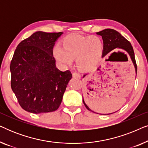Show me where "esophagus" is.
I'll use <instances>...</instances> for the list:
<instances>
[{
	"label": "esophagus",
	"instance_id": "34e87169",
	"mask_svg": "<svg viewBox=\"0 0 148 148\" xmlns=\"http://www.w3.org/2000/svg\"><path fill=\"white\" fill-rule=\"evenodd\" d=\"M73 77H75V78H80L81 75L77 72H73Z\"/></svg>",
	"mask_w": 148,
	"mask_h": 148
}]
</instances>
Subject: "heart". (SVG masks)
Listing matches in <instances>:
<instances>
[{
  "instance_id": "1",
  "label": "heart",
  "mask_w": 148,
  "mask_h": 148,
  "mask_svg": "<svg viewBox=\"0 0 148 148\" xmlns=\"http://www.w3.org/2000/svg\"><path fill=\"white\" fill-rule=\"evenodd\" d=\"M104 50L102 40L98 36H83L78 34L67 36L63 46L56 44L52 50L54 58L64 65H70L77 57L79 68L88 70L100 60Z\"/></svg>"
}]
</instances>
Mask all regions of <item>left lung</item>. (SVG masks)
<instances>
[{
  "label": "left lung",
  "instance_id": "8db88e82",
  "mask_svg": "<svg viewBox=\"0 0 148 148\" xmlns=\"http://www.w3.org/2000/svg\"><path fill=\"white\" fill-rule=\"evenodd\" d=\"M97 34L102 36L103 43H104V50H103L102 57H104L108 52L112 51L115 48H119L121 51H118V52H114L112 54H120L127 56V54H125V53H127L128 55L130 56L131 60H132L133 62V64H134L135 73L137 75V64L136 61H135V54L134 51H133V48L130 42L126 38L123 37L119 32L112 29H105L102 30V31L98 32ZM86 75H84V77ZM83 102H84L85 106L86 107L88 110L92 111L86 104L84 100H83ZM111 114H112V113H111Z\"/></svg>",
  "mask_w": 148,
  "mask_h": 148
}]
</instances>
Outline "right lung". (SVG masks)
<instances>
[{
  "label": "right lung",
  "instance_id": "obj_1",
  "mask_svg": "<svg viewBox=\"0 0 148 148\" xmlns=\"http://www.w3.org/2000/svg\"><path fill=\"white\" fill-rule=\"evenodd\" d=\"M62 32H36L18 44L10 70L11 86L23 110L34 114L55 111L61 104L69 70L56 67L52 49Z\"/></svg>",
  "mask_w": 148,
  "mask_h": 148
}]
</instances>
